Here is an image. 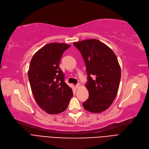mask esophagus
Returning <instances> with one entry per match:
<instances>
[{
    "label": "esophagus",
    "mask_w": 149,
    "mask_h": 149,
    "mask_svg": "<svg viewBox=\"0 0 149 149\" xmlns=\"http://www.w3.org/2000/svg\"><path fill=\"white\" fill-rule=\"evenodd\" d=\"M75 87H76V88H77V89L79 88L80 87V83H77V85H75Z\"/></svg>",
    "instance_id": "1"
}]
</instances>
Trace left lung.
I'll return each instance as SVG.
<instances>
[{"label":"left lung","instance_id":"left-lung-1","mask_svg":"<svg viewBox=\"0 0 149 149\" xmlns=\"http://www.w3.org/2000/svg\"><path fill=\"white\" fill-rule=\"evenodd\" d=\"M85 63L89 97L83 103L86 110L99 113L112 104L118 94L121 70L114 52L96 39L74 42Z\"/></svg>","mask_w":149,"mask_h":149}]
</instances>
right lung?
I'll return each mask as SVG.
<instances>
[{
	"instance_id": "add662e5",
	"label": "right lung",
	"mask_w": 149,
	"mask_h": 149,
	"mask_svg": "<svg viewBox=\"0 0 149 149\" xmlns=\"http://www.w3.org/2000/svg\"><path fill=\"white\" fill-rule=\"evenodd\" d=\"M70 46L64 43L47 44L36 52L30 61L28 77L32 93L38 105L50 114L65 111L73 96L59 68L63 52Z\"/></svg>"
}]
</instances>
